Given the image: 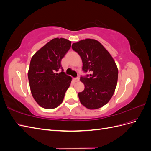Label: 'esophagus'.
<instances>
[{"mask_svg": "<svg viewBox=\"0 0 151 151\" xmlns=\"http://www.w3.org/2000/svg\"><path fill=\"white\" fill-rule=\"evenodd\" d=\"M74 80H75L76 82H79V77H76V78L74 79Z\"/></svg>", "mask_w": 151, "mask_h": 151, "instance_id": "obj_1", "label": "esophagus"}]
</instances>
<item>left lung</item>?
Here are the masks:
<instances>
[{
    "label": "left lung",
    "mask_w": 151,
    "mask_h": 151,
    "mask_svg": "<svg viewBox=\"0 0 151 151\" xmlns=\"http://www.w3.org/2000/svg\"><path fill=\"white\" fill-rule=\"evenodd\" d=\"M73 50L83 61V71L88 72L80 80L85 86L78 96L81 104L90 109L107 104L115 92L118 70L111 55L97 40L85 39L73 43Z\"/></svg>",
    "instance_id": "8db88e82"
}]
</instances>
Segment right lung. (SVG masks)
Returning <instances> with one entry per match:
<instances>
[{
    "mask_svg": "<svg viewBox=\"0 0 151 151\" xmlns=\"http://www.w3.org/2000/svg\"><path fill=\"white\" fill-rule=\"evenodd\" d=\"M70 47V41L56 38L31 58L28 74L31 92L42 108H57L62 103L69 88L72 78L63 72L61 60Z\"/></svg>",
    "mask_w": 151,
    "mask_h": 151,
    "instance_id": "obj_1",
    "label": "right lung"
}]
</instances>
